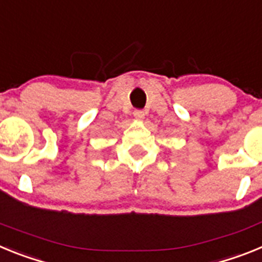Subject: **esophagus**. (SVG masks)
I'll list each match as a JSON object with an SVG mask.
<instances>
[{
  "instance_id": "1",
  "label": "esophagus",
  "mask_w": 262,
  "mask_h": 262,
  "mask_svg": "<svg viewBox=\"0 0 262 262\" xmlns=\"http://www.w3.org/2000/svg\"><path fill=\"white\" fill-rule=\"evenodd\" d=\"M134 117L136 120H142L144 118V111L143 110H135L134 111Z\"/></svg>"
}]
</instances>
